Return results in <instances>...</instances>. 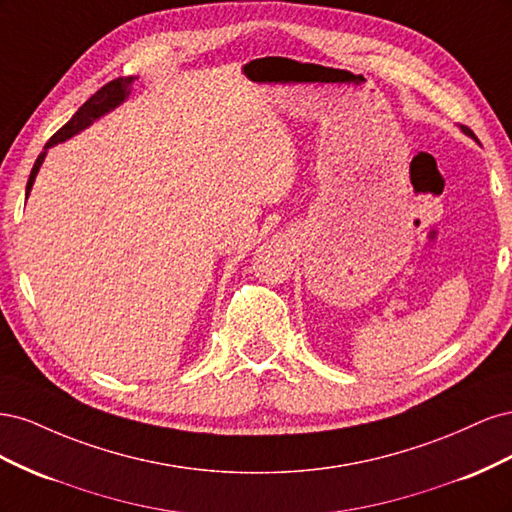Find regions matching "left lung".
<instances>
[{"label": "left lung", "instance_id": "obj_1", "mask_svg": "<svg viewBox=\"0 0 512 512\" xmlns=\"http://www.w3.org/2000/svg\"><path fill=\"white\" fill-rule=\"evenodd\" d=\"M461 130H463V132H468V134H470V130H466V128H463V126H461ZM470 136H474V134H470Z\"/></svg>", "mask_w": 512, "mask_h": 512}]
</instances>
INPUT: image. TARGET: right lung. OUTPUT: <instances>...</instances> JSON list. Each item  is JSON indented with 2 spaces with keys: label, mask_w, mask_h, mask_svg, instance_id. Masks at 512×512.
Returning a JSON list of instances; mask_svg holds the SVG:
<instances>
[{
  "label": "right lung",
  "mask_w": 512,
  "mask_h": 512,
  "mask_svg": "<svg viewBox=\"0 0 512 512\" xmlns=\"http://www.w3.org/2000/svg\"><path fill=\"white\" fill-rule=\"evenodd\" d=\"M132 81H134V76H119V79H115V81H111V83H106L102 89H98L96 94L91 96V98L79 108V111L74 113V117L66 123L64 128H61L59 132H55V134L49 138V143L44 145V151L40 153L36 164H34V168H32V175H29L25 196H29V192H32V185H34V179H36L38 170H40V166H42V162H44L46 149L57 145V143L68 141L70 136L79 134L81 130H85L87 126H91V123H94L98 117H102V115L108 113V111H113L115 106H119L123 100L128 98Z\"/></svg>",
  "instance_id": "right-lung-1"
}]
</instances>
